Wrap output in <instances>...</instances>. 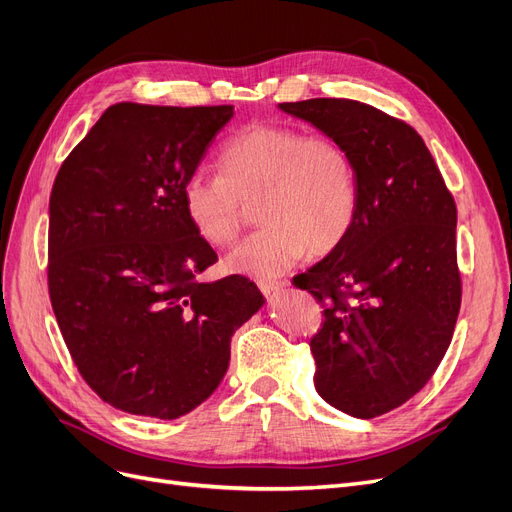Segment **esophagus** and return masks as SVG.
I'll return each instance as SVG.
<instances>
[{"mask_svg": "<svg viewBox=\"0 0 512 512\" xmlns=\"http://www.w3.org/2000/svg\"><path fill=\"white\" fill-rule=\"evenodd\" d=\"M285 285H287L285 280H257L259 291L266 297H272V295L280 293L282 289H285Z\"/></svg>", "mask_w": 512, "mask_h": 512, "instance_id": "esophagus-1", "label": "esophagus"}]
</instances>
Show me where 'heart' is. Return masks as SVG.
<instances>
[{
    "label": "heart",
    "instance_id": "obj_1",
    "mask_svg": "<svg viewBox=\"0 0 512 512\" xmlns=\"http://www.w3.org/2000/svg\"><path fill=\"white\" fill-rule=\"evenodd\" d=\"M217 168L219 175L187 177L183 204L206 242L230 246L257 202V219L266 225L227 259L236 272L278 276L306 249L331 251L356 219V168L348 149L329 137L251 124L223 145Z\"/></svg>",
    "mask_w": 512,
    "mask_h": 512
}]
</instances>
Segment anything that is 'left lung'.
<instances>
[{
  "label": "left lung",
  "mask_w": 512,
  "mask_h": 512,
  "mask_svg": "<svg viewBox=\"0 0 512 512\" xmlns=\"http://www.w3.org/2000/svg\"><path fill=\"white\" fill-rule=\"evenodd\" d=\"M344 145L358 181L346 238L293 278L323 304L314 386L371 420L418 394L451 344L462 301L456 200L407 122L350 99L280 103Z\"/></svg>",
  "instance_id": "obj_1"
}]
</instances>
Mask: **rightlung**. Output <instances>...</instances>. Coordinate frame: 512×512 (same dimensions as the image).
<instances>
[{
    "label": "right lung",
    "mask_w": 512,
    "mask_h": 512,
    "mask_svg": "<svg viewBox=\"0 0 512 512\" xmlns=\"http://www.w3.org/2000/svg\"><path fill=\"white\" fill-rule=\"evenodd\" d=\"M232 105H111L50 194L48 293L84 382L132 415L177 420L215 392L234 331L261 306L249 278L198 276L217 253L183 185Z\"/></svg>",
    "instance_id": "1"
}]
</instances>
